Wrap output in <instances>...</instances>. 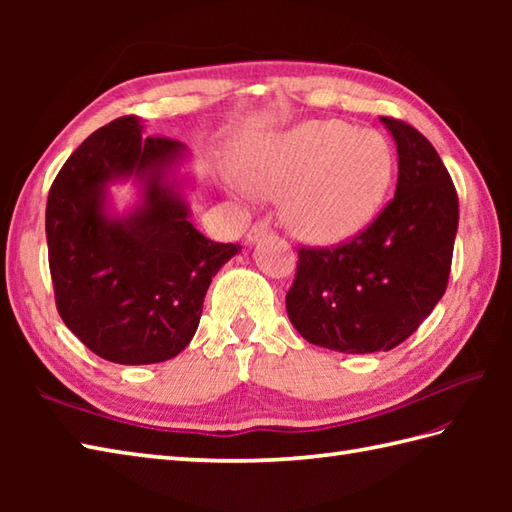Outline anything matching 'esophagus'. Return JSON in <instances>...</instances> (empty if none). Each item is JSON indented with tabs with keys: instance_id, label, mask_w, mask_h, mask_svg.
<instances>
[{
	"instance_id": "1",
	"label": "esophagus",
	"mask_w": 512,
	"mask_h": 512,
	"mask_svg": "<svg viewBox=\"0 0 512 512\" xmlns=\"http://www.w3.org/2000/svg\"><path fill=\"white\" fill-rule=\"evenodd\" d=\"M266 233H270V222H266V220H259V222H255L253 226L248 228L246 239H248V242H257V239H259V237H264Z\"/></svg>"
}]
</instances>
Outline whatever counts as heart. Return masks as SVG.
Masks as SVG:
<instances>
[{
    "label": "heart",
    "mask_w": 512,
    "mask_h": 512,
    "mask_svg": "<svg viewBox=\"0 0 512 512\" xmlns=\"http://www.w3.org/2000/svg\"><path fill=\"white\" fill-rule=\"evenodd\" d=\"M396 176L385 136L343 121H308L244 149L239 191L284 198L290 231L339 244L374 220Z\"/></svg>",
    "instance_id": "b5f03b06"
}]
</instances>
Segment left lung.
<instances>
[{"instance_id": "1", "label": "left lung", "mask_w": 512, "mask_h": 512, "mask_svg": "<svg viewBox=\"0 0 512 512\" xmlns=\"http://www.w3.org/2000/svg\"><path fill=\"white\" fill-rule=\"evenodd\" d=\"M380 121L398 147V184L376 220L336 246H299L286 292L295 330L343 354L394 350L418 330L449 284L458 193L416 127Z\"/></svg>"}]
</instances>
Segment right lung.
I'll use <instances>...</instances> for the list:
<instances>
[{"label": "right lung", "instance_id": "1", "mask_svg": "<svg viewBox=\"0 0 512 512\" xmlns=\"http://www.w3.org/2000/svg\"><path fill=\"white\" fill-rule=\"evenodd\" d=\"M182 143L143 136L136 116L96 129L54 178L46 204L48 264L63 323L85 347L121 365L162 363L193 339L202 303L239 244L204 237L165 169ZM134 175L146 204L125 221L104 215V187Z\"/></svg>", "mask_w": 512, "mask_h": 512}]
</instances>
